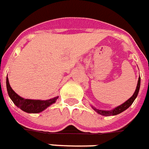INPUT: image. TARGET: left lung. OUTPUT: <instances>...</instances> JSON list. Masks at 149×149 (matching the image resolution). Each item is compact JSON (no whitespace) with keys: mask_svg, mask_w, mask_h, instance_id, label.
I'll list each match as a JSON object with an SVG mask.
<instances>
[{"mask_svg":"<svg viewBox=\"0 0 149 149\" xmlns=\"http://www.w3.org/2000/svg\"><path fill=\"white\" fill-rule=\"evenodd\" d=\"M140 88V77H139L138 83H137L136 89L135 92L133 93V96L130 98L129 100H127L125 102H124L123 104H121L120 105L116 107L115 109H112V110H110V111H105V110H100V109H96L95 107L92 106L93 109L94 111H96L98 114H101V115H103V116H112V115H117V114H120V113L123 112L124 111H125L126 109H127L130 106V105L133 104V102H134V100H136V96H138L139 90Z\"/></svg>","mask_w":149,"mask_h":149,"instance_id":"1","label":"left lung"}]
</instances>
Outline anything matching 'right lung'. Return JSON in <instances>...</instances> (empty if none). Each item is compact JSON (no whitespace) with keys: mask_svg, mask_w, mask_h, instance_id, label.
Instances as JSON below:
<instances>
[{"mask_svg":"<svg viewBox=\"0 0 149 149\" xmlns=\"http://www.w3.org/2000/svg\"><path fill=\"white\" fill-rule=\"evenodd\" d=\"M7 90L8 95L13 103L22 111L27 113H39L45 110L49 105L55 103L59 96L54 97L48 100H36L24 99L14 92L9 83L8 77H7Z\"/></svg>","mask_w":149,"mask_h":149,"instance_id":"add662e5","label":"right lung"}]
</instances>
